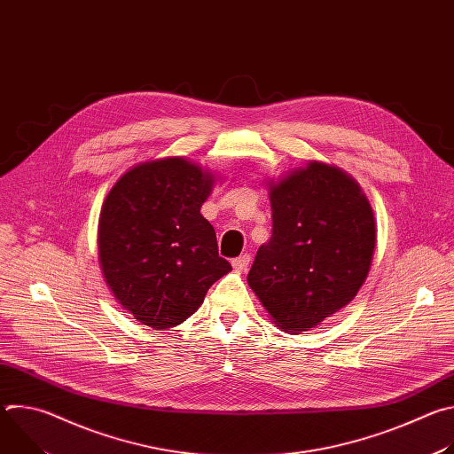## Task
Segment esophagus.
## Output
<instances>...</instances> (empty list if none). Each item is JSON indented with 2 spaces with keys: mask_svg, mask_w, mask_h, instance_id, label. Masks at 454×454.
Wrapping results in <instances>:
<instances>
[{
  "mask_svg": "<svg viewBox=\"0 0 454 454\" xmlns=\"http://www.w3.org/2000/svg\"><path fill=\"white\" fill-rule=\"evenodd\" d=\"M249 262H251V254L244 253V254H240V256L233 258V261H231V266H233L237 271H244V270H247Z\"/></svg>",
  "mask_w": 454,
  "mask_h": 454,
  "instance_id": "esophagus-1",
  "label": "esophagus"
}]
</instances>
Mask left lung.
Wrapping results in <instances>:
<instances>
[{
  "label": "left lung",
  "mask_w": 454,
  "mask_h": 454,
  "mask_svg": "<svg viewBox=\"0 0 454 454\" xmlns=\"http://www.w3.org/2000/svg\"><path fill=\"white\" fill-rule=\"evenodd\" d=\"M270 190L273 231L247 284L277 327L305 333L363 286L375 247L373 212L350 176L316 161Z\"/></svg>",
  "instance_id": "left-lung-1"
}]
</instances>
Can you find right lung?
<instances>
[{
	"mask_svg": "<svg viewBox=\"0 0 454 454\" xmlns=\"http://www.w3.org/2000/svg\"><path fill=\"white\" fill-rule=\"evenodd\" d=\"M214 179L183 158L125 172L100 212L98 254L114 298L144 325L168 329L200 309L231 271L201 215Z\"/></svg>",
	"mask_w": 454,
	"mask_h": 454,
	"instance_id": "obj_1",
	"label": "right lung"
}]
</instances>
